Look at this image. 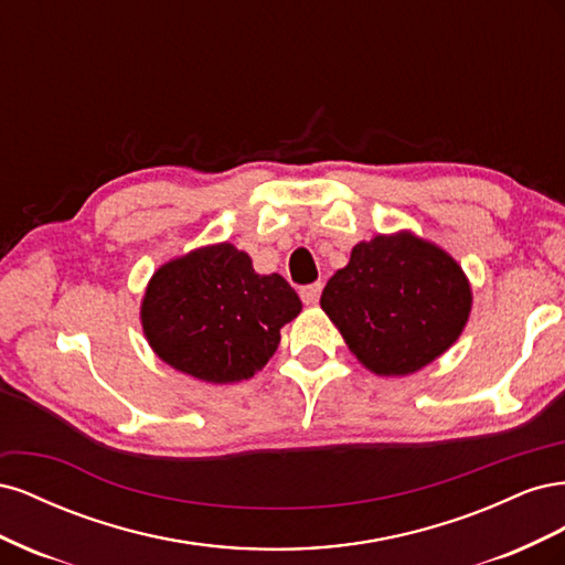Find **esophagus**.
<instances>
[{
	"label": "esophagus",
	"mask_w": 565,
	"mask_h": 565,
	"mask_svg": "<svg viewBox=\"0 0 565 565\" xmlns=\"http://www.w3.org/2000/svg\"><path fill=\"white\" fill-rule=\"evenodd\" d=\"M320 292H322V282H313V285H306V287H301V299H303V303L306 306H313V303H318V299H320Z\"/></svg>",
	"instance_id": "1"
}]
</instances>
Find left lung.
<instances>
[{"instance_id": "left-lung-1", "label": "left lung", "mask_w": 565, "mask_h": 565, "mask_svg": "<svg viewBox=\"0 0 565 565\" xmlns=\"http://www.w3.org/2000/svg\"><path fill=\"white\" fill-rule=\"evenodd\" d=\"M471 301L467 273L413 231L358 243L320 297L358 363L380 377H405L446 353L465 330Z\"/></svg>"}]
</instances>
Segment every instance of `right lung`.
<instances>
[{
  "label": "right lung",
  "mask_w": 565,
  "mask_h": 565,
  "mask_svg": "<svg viewBox=\"0 0 565 565\" xmlns=\"http://www.w3.org/2000/svg\"><path fill=\"white\" fill-rule=\"evenodd\" d=\"M301 301L278 273L259 276L231 243L191 249L162 264L141 299L150 349L174 370L207 384L254 377L276 353L282 324Z\"/></svg>",
  "instance_id": "add662e5"
}]
</instances>
